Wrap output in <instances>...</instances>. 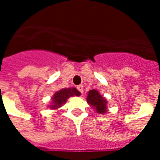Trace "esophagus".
Wrapping results in <instances>:
<instances>
[{
  "label": "esophagus",
  "mask_w": 160,
  "mask_h": 160,
  "mask_svg": "<svg viewBox=\"0 0 160 160\" xmlns=\"http://www.w3.org/2000/svg\"><path fill=\"white\" fill-rule=\"evenodd\" d=\"M77 90L80 91L81 94H83V92H84V86H83V85H78L77 86Z\"/></svg>",
  "instance_id": "esophagus-1"
}]
</instances>
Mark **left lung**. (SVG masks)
Returning <instances> with one entry per match:
<instances>
[{
	"mask_svg": "<svg viewBox=\"0 0 160 160\" xmlns=\"http://www.w3.org/2000/svg\"><path fill=\"white\" fill-rule=\"evenodd\" d=\"M87 103L99 114H103L107 112L106 100L96 90H91L88 92Z\"/></svg>",
	"mask_w": 160,
	"mask_h": 160,
	"instance_id": "1",
	"label": "left lung"
}]
</instances>
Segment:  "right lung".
I'll return each instance as SVG.
<instances>
[{"instance_id":"right-lung-1","label":"right lung","mask_w":160,"mask_h":160,"mask_svg":"<svg viewBox=\"0 0 160 160\" xmlns=\"http://www.w3.org/2000/svg\"><path fill=\"white\" fill-rule=\"evenodd\" d=\"M79 96L80 95V93L75 88H65V89H61L60 90L55 93L53 97L51 98L52 100V105H51V109H58L62 106L66 101L69 97L71 96Z\"/></svg>"}]
</instances>
